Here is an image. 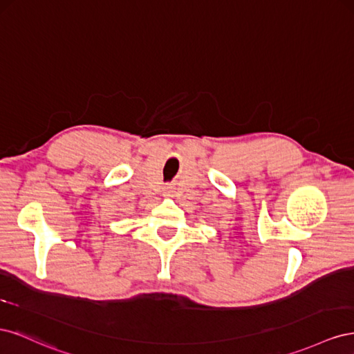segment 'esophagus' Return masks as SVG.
Wrapping results in <instances>:
<instances>
[{"mask_svg":"<svg viewBox=\"0 0 354 354\" xmlns=\"http://www.w3.org/2000/svg\"><path fill=\"white\" fill-rule=\"evenodd\" d=\"M165 195H169V190H165Z\"/></svg>","mask_w":354,"mask_h":354,"instance_id":"obj_1","label":"esophagus"}]
</instances>
